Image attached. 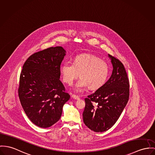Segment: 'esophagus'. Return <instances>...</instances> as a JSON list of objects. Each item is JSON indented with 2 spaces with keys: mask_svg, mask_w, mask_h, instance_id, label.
Instances as JSON below:
<instances>
[{
  "mask_svg": "<svg viewBox=\"0 0 155 155\" xmlns=\"http://www.w3.org/2000/svg\"><path fill=\"white\" fill-rule=\"evenodd\" d=\"M71 97L75 100H79L80 99V97L78 95H75V94H72L71 95Z\"/></svg>",
  "mask_w": 155,
  "mask_h": 155,
  "instance_id": "1",
  "label": "esophagus"
}]
</instances>
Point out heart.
<instances>
[{
  "mask_svg": "<svg viewBox=\"0 0 155 155\" xmlns=\"http://www.w3.org/2000/svg\"><path fill=\"white\" fill-rule=\"evenodd\" d=\"M60 73L63 81L71 85L78 77H81L74 85V89L81 92L88 87L91 89L101 87L107 80L109 67L107 62L90 54L76 56L72 63L64 62L61 66Z\"/></svg>",
  "mask_w": 155,
  "mask_h": 155,
  "instance_id": "b5f03b06",
  "label": "heart"
}]
</instances>
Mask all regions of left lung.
I'll list each match as a JSON object with an SVG mask.
<instances>
[{"label":"left lung","mask_w":155,"mask_h":155,"mask_svg":"<svg viewBox=\"0 0 155 155\" xmlns=\"http://www.w3.org/2000/svg\"><path fill=\"white\" fill-rule=\"evenodd\" d=\"M108 55L113 68L111 77L85 98L84 123L95 132L106 131L116 123L129 97V82L123 64L115 57Z\"/></svg>","instance_id":"8db88e82"}]
</instances>
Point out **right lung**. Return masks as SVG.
<instances>
[{
    "mask_svg": "<svg viewBox=\"0 0 155 155\" xmlns=\"http://www.w3.org/2000/svg\"><path fill=\"white\" fill-rule=\"evenodd\" d=\"M65 55L62 47H51L32 54L23 65L19 97L28 117L39 127L56 123L70 98L60 80V66Z\"/></svg>",
    "mask_w": 155,
    "mask_h": 155,
    "instance_id": "add662e5",
    "label": "right lung"
}]
</instances>
